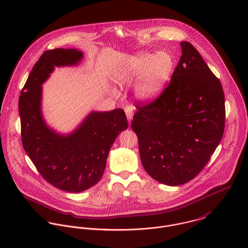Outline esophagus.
<instances>
[{
    "label": "esophagus",
    "instance_id": "esophagus-1",
    "mask_svg": "<svg viewBox=\"0 0 248 248\" xmlns=\"http://www.w3.org/2000/svg\"><path fill=\"white\" fill-rule=\"evenodd\" d=\"M134 107L133 106H126L125 107V112L127 115V118L129 120V122H131V120L133 119V115H134Z\"/></svg>",
    "mask_w": 248,
    "mask_h": 248
}]
</instances>
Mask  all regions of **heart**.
<instances>
[{
    "label": "heart",
    "mask_w": 248,
    "mask_h": 248,
    "mask_svg": "<svg viewBox=\"0 0 248 248\" xmlns=\"http://www.w3.org/2000/svg\"><path fill=\"white\" fill-rule=\"evenodd\" d=\"M174 70V59L166 52L140 53L131 58L114 74V81L129 85L140 79L137 95L144 101L156 98L163 91Z\"/></svg>",
    "instance_id": "heart-1"
}]
</instances>
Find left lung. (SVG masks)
Segmentation results:
<instances>
[{"mask_svg": "<svg viewBox=\"0 0 248 248\" xmlns=\"http://www.w3.org/2000/svg\"><path fill=\"white\" fill-rule=\"evenodd\" d=\"M180 46L170 83L152 102H139L132 121L145 171L172 186L201 173L222 139L225 122L218 78L191 43Z\"/></svg>", "mask_w": 248, "mask_h": 248, "instance_id": "8db88e82", "label": "left lung"}]
</instances>
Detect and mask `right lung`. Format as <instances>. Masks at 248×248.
Masks as SVG:
<instances>
[{"mask_svg": "<svg viewBox=\"0 0 248 248\" xmlns=\"http://www.w3.org/2000/svg\"><path fill=\"white\" fill-rule=\"evenodd\" d=\"M82 57L83 53L74 48L46 50L31 71L19 98L25 151L49 184L71 193L85 191L100 180L112 143L129 126L122 108L93 111L68 136L58 135L46 126L41 113L42 84L54 67L77 65Z\"/></svg>", "mask_w": 248, "mask_h": 248, "instance_id": "obj_1", "label": "right lung"}]
</instances>
